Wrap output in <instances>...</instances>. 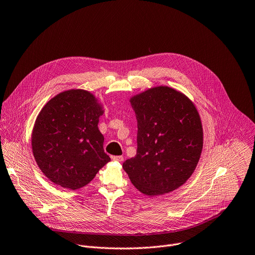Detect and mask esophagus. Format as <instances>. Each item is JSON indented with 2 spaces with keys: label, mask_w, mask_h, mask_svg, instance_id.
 I'll return each instance as SVG.
<instances>
[{
  "label": "esophagus",
  "mask_w": 255,
  "mask_h": 255,
  "mask_svg": "<svg viewBox=\"0 0 255 255\" xmlns=\"http://www.w3.org/2000/svg\"><path fill=\"white\" fill-rule=\"evenodd\" d=\"M111 158L114 161H122L123 160V156H121V155H113Z\"/></svg>",
  "instance_id": "obj_1"
}]
</instances>
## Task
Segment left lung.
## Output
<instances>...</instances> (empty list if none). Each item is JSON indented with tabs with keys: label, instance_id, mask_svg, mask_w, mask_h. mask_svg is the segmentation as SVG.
<instances>
[{
	"label": "left lung",
	"instance_id": "left-lung-1",
	"mask_svg": "<svg viewBox=\"0 0 255 255\" xmlns=\"http://www.w3.org/2000/svg\"><path fill=\"white\" fill-rule=\"evenodd\" d=\"M130 103L137 120V151L123 169L147 196L172 192L198 164L203 146L198 111L186 96L168 86L149 88Z\"/></svg>",
	"mask_w": 255,
	"mask_h": 255
}]
</instances>
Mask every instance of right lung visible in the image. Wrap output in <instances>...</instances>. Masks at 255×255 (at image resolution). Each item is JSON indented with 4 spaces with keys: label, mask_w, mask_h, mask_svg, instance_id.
<instances>
[{
    "label": "right lung",
    "mask_w": 255,
    "mask_h": 255,
    "mask_svg": "<svg viewBox=\"0 0 255 255\" xmlns=\"http://www.w3.org/2000/svg\"><path fill=\"white\" fill-rule=\"evenodd\" d=\"M104 112L83 89L63 91L41 109L31 147L37 166L54 184L70 190L84 187L111 160L98 127Z\"/></svg>",
    "instance_id": "right-lung-1"
}]
</instances>
